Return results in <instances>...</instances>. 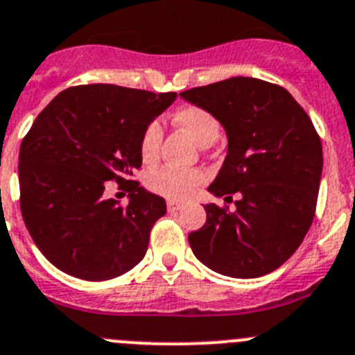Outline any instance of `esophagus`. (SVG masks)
<instances>
[{
  "label": "esophagus",
  "mask_w": 355,
  "mask_h": 355,
  "mask_svg": "<svg viewBox=\"0 0 355 355\" xmlns=\"http://www.w3.org/2000/svg\"><path fill=\"white\" fill-rule=\"evenodd\" d=\"M180 208H182L180 202H177V201H168V211H170V213L178 211V209H180Z\"/></svg>",
  "instance_id": "1"
}]
</instances>
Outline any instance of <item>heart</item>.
<instances>
[{"mask_svg": "<svg viewBox=\"0 0 355 355\" xmlns=\"http://www.w3.org/2000/svg\"><path fill=\"white\" fill-rule=\"evenodd\" d=\"M173 123L192 137L198 146L209 147L220 137V125L206 109L196 105H185L175 111ZM163 130L159 123H150L140 140V156L146 163H153L159 156ZM205 180V175L198 170H178V168L163 166L153 171L147 178L150 191L164 196L173 201H184L191 198L192 192Z\"/></svg>", "mask_w": 355, "mask_h": 355, "instance_id": "1", "label": "heart"}]
</instances>
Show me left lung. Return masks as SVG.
Wrapping results in <instances>:
<instances>
[{
  "label": "left lung",
  "instance_id": "8db88e82",
  "mask_svg": "<svg viewBox=\"0 0 355 355\" xmlns=\"http://www.w3.org/2000/svg\"><path fill=\"white\" fill-rule=\"evenodd\" d=\"M223 126L227 156L208 191L239 194L236 211L205 206L206 223L189 234L192 253L222 276L272 272L311 229L322 173V147L307 112L283 86L229 78L182 92Z\"/></svg>",
  "mask_w": 355,
  "mask_h": 355
}]
</instances>
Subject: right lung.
<instances>
[{
	"label": "right lung",
	"mask_w": 355,
	"mask_h": 355,
	"mask_svg": "<svg viewBox=\"0 0 355 355\" xmlns=\"http://www.w3.org/2000/svg\"><path fill=\"white\" fill-rule=\"evenodd\" d=\"M175 98V92L83 85L40 112L20 146V209L33 241L58 270L105 281L146 257L166 202L132 178L142 166L144 132ZM112 180L130 192L126 207L103 196Z\"/></svg>",
	"instance_id": "add662e5"
}]
</instances>
